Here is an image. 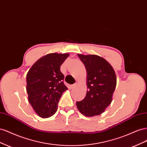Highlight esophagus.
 I'll list each match as a JSON object with an SVG mask.
<instances>
[{"label":"esophagus","instance_id":"1","mask_svg":"<svg viewBox=\"0 0 147 147\" xmlns=\"http://www.w3.org/2000/svg\"><path fill=\"white\" fill-rule=\"evenodd\" d=\"M77 84H78V83H75V84H72V87L73 88H75V87H76V86H77Z\"/></svg>","mask_w":147,"mask_h":147}]
</instances>
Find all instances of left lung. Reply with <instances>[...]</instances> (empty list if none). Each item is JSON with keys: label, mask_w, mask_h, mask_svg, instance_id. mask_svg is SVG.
Here are the masks:
<instances>
[{"label": "left lung", "mask_w": 147, "mask_h": 147, "mask_svg": "<svg viewBox=\"0 0 147 147\" xmlns=\"http://www.w3.org/2000/svg\"><path fill=\"white\" fill-rule=\"evenodd\" d=\"M85 66L88 90L86 97L76 105L80 112L88 117L99 115L111 104L117 85L115 70L107 61L99 56L78 54Z\"/></svg>", "instance_id": "obj_1"}]
</instances>
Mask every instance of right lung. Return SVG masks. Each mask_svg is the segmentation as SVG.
<instances>
[{
	"mask_svg": "<svg viewBox=\"0 0 147 147\" xmlns=\"http://www.w3.org/2000/svg\"><path fill=\"white\" fill-rule=\"evenodd\" d=\"M69 53H50L42 57L31 67L26 75L28 100L39 117H51L57 110L63 93L67 90L60 67Z\"/></svg>",
	"mask_w": 147,
	"mask_h": 147,
	"instance_id": "1",
	"label": "right lung"
}]
</instances>
